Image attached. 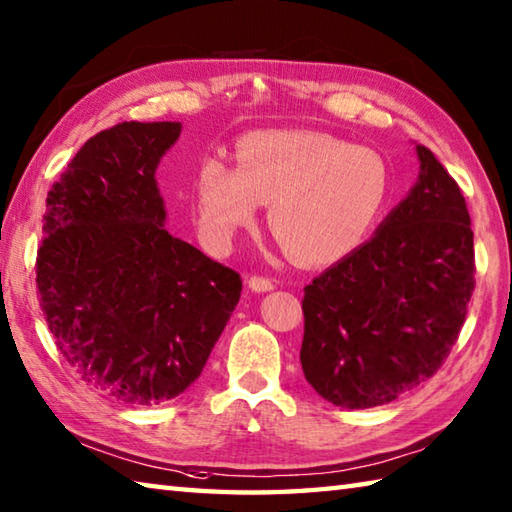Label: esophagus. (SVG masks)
I'll return each instance as SVG.
<instances>
[{
    "instance_id": "34e87169",
    "label": "esophagus",
    "mask_w": 512,
    "mask_h": 512,
    "mask_svg": "<svg viewBox=\"0 0 512 512\" xmlns=\"http://www.w3.org/2000/svg\"><path fill=\"white\" fill-rule=\"evenodd\" d=\"M247 287L252 289V292H272L274 289V281H269V278H263V276H252L247 278Z\"/></svg>"
}]
</instances>
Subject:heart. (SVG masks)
I'll return each mask as SVG.
<instances>
[{"instance_id":"obj_1","label":"heart","mask_w":512,"mask_h":512,"mask_svg":"<svg viewBox=\"0 0 512 512\" xmlns=\"http://www.w3.org/2000/svg\"><path fill=\"white\" fill-rule=\"evenodd\" d=\"M234 160L211 158L196 178L198 229L214 249L229 247L267 205L269 229L292 258L332 265L368 238L390 194L381 153L321 131L247 133Z\"/></svg>"}]
</instances>
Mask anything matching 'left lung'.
<instances>
[{"mask_svg":"<svg viewBox=\"0 0 512 512\" xmlns=\"http://www.w3.org/2000/svg\"><path fill=\"white\" fill-rule=\"evenodd\" d=\"M374 236L305 287L301 365L325 401L390 403L435 374L466 321L475 249L466 200L435 153Z\"/></svg>","mask_w":512,"mask_h":512,"instance_id":"1","label":"left lung"}]
</instances>
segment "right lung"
<instances>
[{"instance_id":"obj_1","label":"right lung","mask_w":512,"mask_h":512,"mask_svg":"<svg viewBox=\"0 0 512 512\" xmlns=\"http://www.w3.org/2000/svg\"><path fill=\"white\" fill-rule=\"evenodd\" d=\"M180 131H100L46 198L35 272L48 330L89 388L129 406H160L198 379L243 289L165 227L156 169Z\"/></svg>"}]
</instances>
